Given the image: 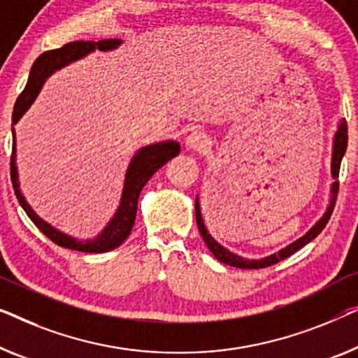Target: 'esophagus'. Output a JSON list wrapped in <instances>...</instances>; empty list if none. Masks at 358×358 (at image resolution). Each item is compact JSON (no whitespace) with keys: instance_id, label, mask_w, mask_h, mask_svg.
<instances>
[{"instance_id":"obj_1","label":"esophagus","mask_w":358,"mask_h":358,"mask_svg":"<svg viewBox=\"0 0 358 358\" xmlns=\"http://www.w3.org/2000/svg\"><path fill=\"white\" fill-rule=\"evenodd\" d=\"M185 145H187V148L195 150V152H203V150L208 148L210 141L203 131H192L185 138Z\"/></svg>"}]
</instances>
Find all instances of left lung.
Segmentation results:
<instances>
[{
  "label": "left lung",
  "instance_id": "1",
  "mask_svg": "<svg viewBox=\"0 0 358 358\" xmlns=\"http://www.w3.org/2000/svg\"><path fill=\"white\" fill-rule=\"evenodd\" d=\"M345 148H347V124H345L344 119H341L339 124H338V129H336V132H334L333 152H331V176H333L334 182L331 184V199H329L328 206H326V211L323 213V216H321L320 220L315 222L312 227H310L308 232H305V234L302 237H299L297 241H294L292 243H289V245L281 248V250H279V252L271 253V255H268V257L258 258V260H257V258H255V260H252V258H243L241 255H237V253H234V252L227 250L226 247H222L221 243L217 242L215 237L210 234L208 229H206V226H205L203 216H201L199 195H196L195 196L196 224H199V231H200L201 237H203L206 247L210 248V252L213 253L216 260L221 262V263H224V265H229V266H234V268H242V269L266 268V266L274 265V263L284 260V258L291 257L292 253L300 250V248H302L303 245H307L310 241H313L315 237H317L320 232L324 229L326 222L329 221V216H331V213H333V210H334L336 196H338V189H339V182H338L339 168H341V162H343V158H344Z\"/></svg>",
  "mask_w": 358,
  "mask_h": 358
}]
</instances>
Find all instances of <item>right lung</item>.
<instances>
[{"label": "right lung", "mask_w": 358, "mask_h": 358, "mask_svg": "<svg viewBox=\"0 0 358 358\" xmlns=\"http://www.w3.org/2000/svg\"><path fill=\"white\" fill-rule=\"evenodd\" d=\"M122 40L119 38H110V40H100V41H71V43L64 45L63 48L46 51L41 56H38L30 71L27 85H25L24 92L20 93L17 101L14 105L13 111V155H11V180L14 194L17 196L20 206H22L25 213L32 220V222L43 234L53 241L56 245L69 248V250L85 252V253H103L115 250L121 243L127 239L131 234L134 222H136L137 215V201L141 196V192L143 185L148 182V179L157 173V171L164 166L171 158L178 157L180 152V143L176 141H163L157 143L145 145V147L138 148L137 153L134 155L131 163H129L126 178H124V187L121 201L116 213L108 221V224L103 227L100 234L90 239H77L66 232L56 229L50 222H46L43 217H40L20 190L19 182V169L17 163H15V131L14 126L19 122V119L25 115V111L32 106L35 98L38 96L41 87L46 82V79L56 71L63 69V67L69 66L74 61H79L85 58L87 55L93 53L95 50L100 51H113L116 50Z\"/></svg>", "instance_id": "obj_1"}]
</instances>
